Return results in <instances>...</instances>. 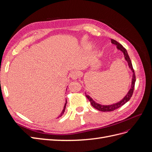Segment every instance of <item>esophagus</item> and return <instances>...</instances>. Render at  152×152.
<instances>
[{"mask_svg": "<svg viewBox=\"0 0 152 152\" xmlns=\"http://www.w3.org/2000/svg\"><path fill=\"white\" fill-rule=\"evenodd\" d=\"M70 77L73 80H76L78 78H79L80 74V72H78V71H74V72H72L70 73Z\"/></svg>", "mask_w": 152, "mask_h": 152, "instance_id": "esophagus-1", "label": "esophagus"}]
</instances>
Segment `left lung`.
Listing matches in <instances>:
<instances>
[{
	"label": "left lung",
	"mask_w": 152,
	"mask_h": 152,
	"mask_svg": "<svg viewBox=\"0 0 152 152\" xmlns=\"http://www.w3.org/2000/svg\"><path fill=\"white\" fill-rule=\"evenodd\" d=\"M112 41V43L113 44H115L117 45V48L118 49L121 50V51L123 52L124 54V57H125L126 60L127 61L128 63V65L129 68H131V70L132 71V85H131V89L129 90V91L128 92V93L127 94V95L124 97L121 102H119L115 104H111V105H102V104H99L98 103H96V102H94V101L93 100L90 96L89 95H86V97L89 100V102H91V105L93 106V107L97 109L99 111H102V112H111V111H113V110H116L118 108H120L121 107H122V105H124L125 103H126L129 100L131 99V98L132 97V94H133V92H134V86H135V82H136V75H135V73L134 71V69H133L132 67V63L131 61V59L129 56V55L127 54V52L126 49L124 48L122 45L118 43V42H117L116 40H115L113 39H111Z\"/></svg>",
	"instance_id": "1"
}]
</instances>
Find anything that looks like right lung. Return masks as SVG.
Listing matches in <instances>:
<instances>
[{"label": "right lung", "mask_w": 152, "mask_h": 152, "mask_svg": "<svg viewBox=\"0 0 152 152\" xmlns=\"http://www.w3.org/2000/svg\"><path fill=\"white\" fill-rule=\"evenodd\" d=\"M66 103H65V106H64V108H63V112H62V113H61V115H60L59 116V117H61L62 116V115L64 113V112H65V108H66Z\"/></svg>", "instance_id": "1"}]
</instances>
